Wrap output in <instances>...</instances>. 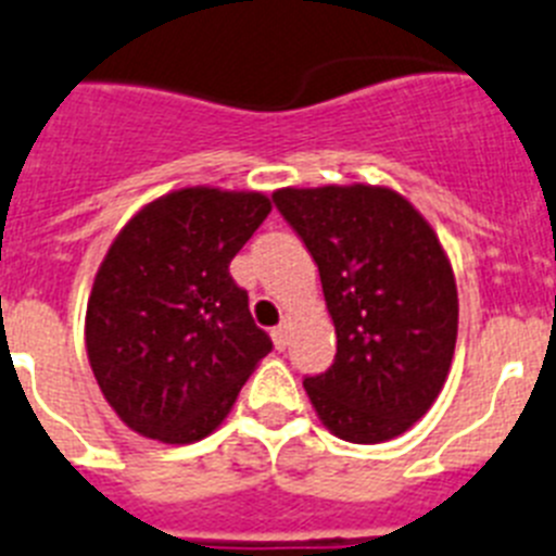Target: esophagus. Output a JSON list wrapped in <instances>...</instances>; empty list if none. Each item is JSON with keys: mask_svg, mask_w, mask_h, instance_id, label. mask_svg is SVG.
I'll use <instances>...</instances> for the list:
<instances>
[{"mask_svg": "<svg viewBox=\"0 0 556 556\" xmlns=\"http://www.w3.org/2000/svg\"><path fill=\"white\" fill-rule=\"evenodd\" d=\"M271 338H274V346H277L279 352H282V349L288 346V327H285V324H282V327H277L271 332Z\"/></svg>", "mask_w": 556, "mask_h": 556, "instance_id": "obj_1", "label": "esophagus"}]
</instances>
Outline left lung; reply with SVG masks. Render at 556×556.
I'll list each match as a JSON object with an SVG mask.
<instances>
[{"label":"left lung","instance_id":"1","mask_svg":"<svg viewBox=\"0 0 556 556\" xmlns=\"http://www.w3.org/2000/svg\"><path fill=\"white\" fill-rule=\"evenodd\" d=\"M274 204L318 266L338 354L304 379L324 427L384 443L427 415L452 368L459 299L432 224L388 185L279 188Z\"/></svg>","mask_w":556,"mask_h":556}]
</instances>
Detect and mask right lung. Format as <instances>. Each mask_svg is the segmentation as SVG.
<instances>
[{
  "instance_id": "add662e5",
  "label": "right lung",
  "mask_w": 556,
  "mask_h": 556,
  "mask_svg": "<svg viewBox=\"0 0 556 556\" xmlns=\"http://www.w3.org/2000/svg\"><path fill=\"white\" fill-rule=\"evenodd\" d=\"M268 213L266 193L193 185L143 204L110 243L85 309V352L132 432L172 446L207 438L271 352L229 277Z\"/></svg>"
}]
</instances>
